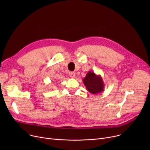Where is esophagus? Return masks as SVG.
I'll use <instances>...</instances> for the list:
<instances>
[{
  "instance_id": "1",
  "label": "esophagus",
  "mask_w": 150,
  "mask_h": 150,
  "mask_svg": "<svg viewBox=\"0 0 150 150\" xmlns=\"http://www.w3.org/2000/svg\"><path fill=\"white\" fill-rule=\"evenodd\" d=\"M69 76H70V77H71V78H75V72H69Z\"/></svg>"
}]
</instances>
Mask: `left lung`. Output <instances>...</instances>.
I'll use <instances>...</instances> for the list:
<instances>
[{
	"label": "left lung",
	"mask_w": 150,
	"mask_h": 150,
	"mask_svg": "<svg viewBox=\"0 0 150 150\" xmlns=\"http://www.w3.org/2000/svg\"><path fill=\"white\" fill-rule=\"evenodd\" d=\"M83 81L86 89L92 94L97 95L104 91L105 84L101 75H96L93 72H88Z\"/></svg>",
	"instance_id": "1"
}]
</instances>
